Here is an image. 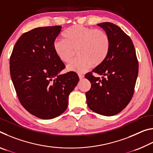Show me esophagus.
Wrapping results in <instances>:
<instances>
[{
    "instance_id": "esophagus-1",
    "label": "esophagus",
    "mask_w": 153,
    "mask_h": 153,
    "mask_svg": "<svg viewBox=\"0 0 153 153\" xmlns=\"http://www.w3.org/2000/svg\"><path fill=\"white\" fill-rule=\"evenodd\" d=\"M78 76H79V78L80 80L82 79L84 77V75H82V74H78Z\"/></svg>"
}]
</instances>
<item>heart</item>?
Masks as SVG:
<instances>
[{"label":"heart","instance_id":"obj_1","mask_svg":"<svg viewBox=\"0 0 153 153\" xmlns=\"http://www.w3.org/2000/svg\"><path fill=\"white\" fill-rule=\"evenodd\" d=\"M64 39H56L53 48L57 57L64 63H69L77 50L78 58L69 63L67 69L82 73L105 60L110 49V38L107 33L99 29L73 25L63 33Z\"/></svg>","mask_w":153,"mask_h":153}]
</instances>
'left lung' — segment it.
I'll use <instances>...</instances> for the list:
<instances>
[{"label": "left lung", "instance_id": "obj_1", "mask_svg": "<svg viewBox=\"0 0 153 153\" xmlns=\"http://www.w3.org/2000/svg\"><path fill=\"white\" fill-rule=\"evenodd\" d=\"M110 38V49L102 63L86 74L91 88L86 93L88 107L95 113L113 116L120 113L133 97L138 61L131 38L115 24H97ZM92 73L101 75L95 77Z\"/></svg>", "mask_w": 153, "mask_h": 153}]
</instances>
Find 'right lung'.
Instances as JSON below:
<instances>
[{"instance_id": "right-lung-1", "label": "right lung", "mask_w": 153, "mask_h": 153, "mask_svg": "<svg viewBox=\"0 0 153 153\" xmlns=\"http://www.w3.org/2000/svg\"><path fill=\"white\" fill-rule=\"evenodd\" d=\"M61 27H37L24 33L10 57V74L21 104L42 120L66 110L69 95L79 82L75 72L59 74L65 66L56 55L53 43Z\"/></svg>"}]
</instances>
